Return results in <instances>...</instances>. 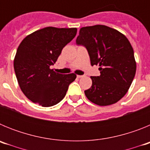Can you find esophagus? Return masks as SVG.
Listing matches in <instances>:
<instances>
[{
    "label": "esophagus",
    "mask_w": 150,
    "mask_h": 150,
    "mask_svg": "<svg viewBox=\"0 0 150 150\" xmlns=\"http://www.w3.org/2000/svg\"><path fill=\"white\" fill-rule=\"evenodd\" d=\"M83 76H83V75H77L78 78H82V77H83Z\"/></svg>",
    "instance_id": "esophagus-1"
}]
</instances>
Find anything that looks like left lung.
I'll list each match as a JSON object with an SVG mask.
<instances>
[{
  "instance_id": "obj_1",
  "label": "left lung",
  "mask_w": 150,
  "mask_h": 150,
  "mask_svg": "<svg viewBox=\"0 0 150 150\" xmlns=\"http://www.w3.org/2000/svg\"><path fill=\"white\" fill-rule=\"evenodd\" d=\"M76 43L86 46L91 66L100 67V75L91 76L92 85L84 91L87 98L99 106L119 101L128 92L137 67L128 38L116 29L96 25L81 28Z\"/></svg>"
}]
</instances>
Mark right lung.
<instances>
[{"label":"right lung","instance_id":"1","mask_svg":"<svg viewBox=\"0 0 150 150\" xmlns=\"http://www.w3.org/2000/svg\"><path fill=\"white\" fill-rule=\"evenodd\" d=\"M77 29L46 27L28 35L18 46L14 59L17 81L32 102L48 107L64 98L75 74H61L50 68L62 49L76 36Z\"/></svg>","mask_w":150,"mask_h":150}]
</instances>
